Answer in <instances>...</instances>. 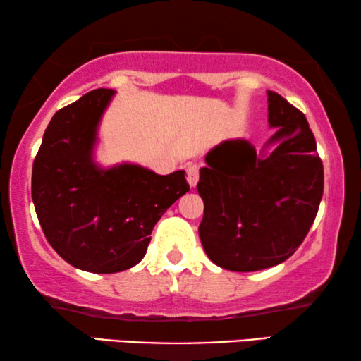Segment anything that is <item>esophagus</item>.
I'll return each mask as SVG.
<instances>
[{
    "label": "esophagus",
    "mask_w": 361,
    "mask_h": 361,
    "mask_svg": "<svg viewBox=\"0 0 361 361\" xmlns=\"http://www.w3.org/2000/svg\"><path fill=\"white\" fill-rule=\"evenodd\" d=\"M187 180H189L190 187H195L199 182V166L189 164L187 166Z\"/></svg>",
    "instance_id": "obj_1"
}]
</instances>
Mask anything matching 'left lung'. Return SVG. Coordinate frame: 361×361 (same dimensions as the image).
Returning a JSON list of instances; mask_svg holds the SVG:
<instances>
[{"instance_id":"1","label":"left lung","mask_w":361,"mask_h":361,"mask_svg":"<svg viewBox=\"0 0 361 361\" xmlns=\"http://www.w3.org/2000/svg\"><path fill=\"white\" fill-rule=\"evenodd\" d=\"M276 133L256 154L246 140H226L205 156L197 184L204 200L199 236L228 271L281 264L302 243L324 194V166L304 113L268 90Z\"/></svg>"}]
</instances>
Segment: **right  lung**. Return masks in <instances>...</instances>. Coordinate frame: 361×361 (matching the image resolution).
I'll list each match as a JSON object with an SVG mask.
<instances>
[{
	"instance_id": "obj_1",
	"label": "right lung",
	"mask_w": 361,
	"mask_h": 361,
	"mask_svg": "<svg viewBox=\"0 0 361 361\" xmlns=\"http://www.w3.org/2000/svg\"><path fill=\"white\" fill-rule=\"evenodd\" d=\"M113 97L98 88L59 110L32 164V202L47 241L68 264L97 274L140 263L157 220L189 192L185 171L98 164V126Z\"/></svg>"
}]
</instances>
